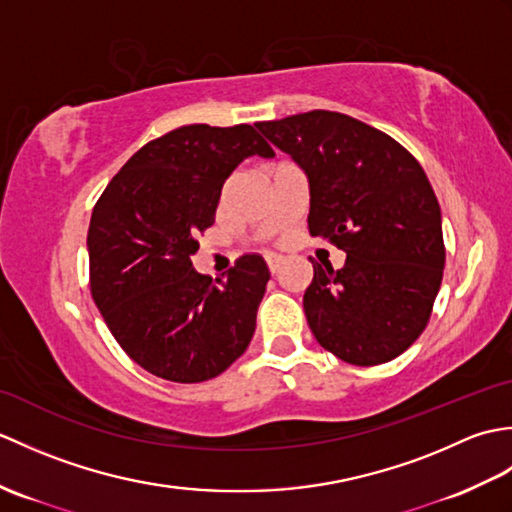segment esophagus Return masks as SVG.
<instances>
[{
	"instance_id": "obj_1",
	"label": "esophagus",
	"mask_w": 512,
	"mask_h": 512,
	"mask_svg": "<svg viewBox=\"0 0 512 512\" xmlns=\"http://www.w3.org/2000/svg\"><path fill=\"white\" fill-rule=\"evenodd\" d=\"M281 262H284V259H281V255H266V264H268L270 273H277Z\"/></svg>"
}]
</instances>
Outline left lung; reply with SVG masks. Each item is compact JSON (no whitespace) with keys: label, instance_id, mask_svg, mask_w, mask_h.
<instances>
[{"label":"left lung","instance_id":"left-lung-1","mask_svg":"<svg viewBox=\"0 0 512 512\" xmlns=\"http://www.w3.org/2000/svg\"><path fill=\"white\" fill-rule=\"evenodd\" d=\"M303 171L308 231L345 257L312 259L303 310L321 347L352 365H380L422 334L444 270L442 215L418 160L352 116L314 110L257 123Z\"/></svg>","mask_w":512,"mask_h":512}]
</instances>
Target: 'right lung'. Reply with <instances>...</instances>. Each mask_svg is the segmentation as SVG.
Masks as SVG:
<instances>
[{
	"mask_svg": "<svg viewBox=\"0 0 512 512\" xmlns=\"http://www.w3.org/2000/svg\"><path fill=\"white\" fill-rule=\"evenodd\" d=\"M250 156H275L250 125H184L140 147L94 206V303L118 345L154 376L202 383L253 339L270 279L264 259L239 257L215 281L191 264L226 178Z\"/></svg>",
	"mask_w": 512,
	"mask_h": 512,
	"instance_id": "1",
	"label": "right lung"
}]
</instances>
